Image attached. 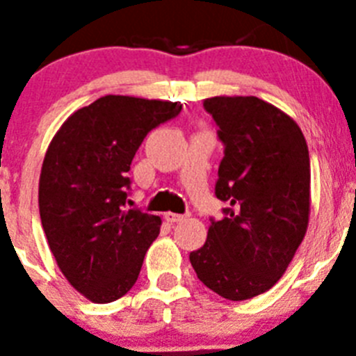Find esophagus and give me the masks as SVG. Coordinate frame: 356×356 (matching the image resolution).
<instances>
[{
    "instance_id": "34e87169",
    "label": "esophagus",
    "mask_w": 356,
    "mask_h": 356,
    "mask_svg": "<svg viewBox=\"0 0 356 356\" xmlns=\"http://www.w3.org/2000/svg\"><path fill=\"white\" fill-rule=\"evenodd\" d=\"M163 219L168 222H180L184 221L185 216H181V213H175V212H165L163 213Z\"/></svg>"
}]
</instances>
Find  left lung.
<instances>
[{"label":"left lung","instance_id":"obj_1","mask_svg":"<svg viewBox=\"0 0 356 356\" xmlns=\"http://www.w3.org/2000/svg\"><path fill=\"white\" fill-rule=\"evenodd\" d=\"M203 106L225 144L216 196L229 209L188 259L210 291L244 301L284 276L307 234V140L291 115L260 97L216 96Z\"/></svg>","mask_w":356,"mask_h":356}]
</instances>
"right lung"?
Instances as JSON below:
<instances>
[{"instance_id": "right-lung-1", "label": "right lung", "mask_w": 356, "mask_h": 356, "mask_svg": "<svg viewBox=\"0 0 356 356\" xmlns=\"http://www.w3.org/2000/svg\"><path fill=\"white\" fill-rule=\"evenodd\" d=\"M180 110V103L108 94L72 112L46 149L44 234L62 275L92 303L127 294L159 237V216L124 207L127 172L147 131Z\"/></svg>"}]
</instances>
